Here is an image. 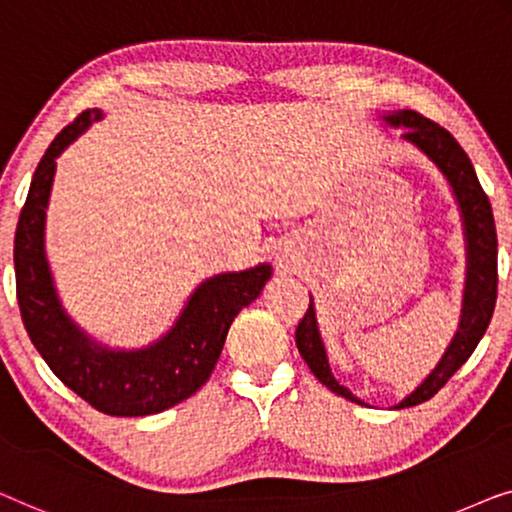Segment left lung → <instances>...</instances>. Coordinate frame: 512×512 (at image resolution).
<instances>
[{
	"label": "left lung",
	"instance_id": "left-lung-1",
	"mask_svg": "<svg viewBox=\"0 0 512 512\" xmlns=\"http://www.w3.org/2000/svg\"><path fill=\"white\" fill-rule=\"evenodd\" d=\"M378 118L385 122L390 129H403L401 141L413 146L415 150L427 157L434 167L441 171L445 181H448L452 197L457 201L459 218L464 227V248H466V278H464V294H462V315H459V327L452 336L443 357L431 369L427 378L415 387L413 392L406 394L394 408H410L417 403L429 401L455 373L462 369V364L473 355L475 345L485 336L492 320L496 306V227L492 204H489L487 194L482 192L478 176L464 153L448 129H443L436 122H431L424 115L399 109V111H383ZM297 348L299 355L304 357L308 369L322 385L338 397L348 399L359 406H366L362 399H357L348 387H343L334 378L329 366L327 348L322 341L318 315H315V304L311 297V306L304 315V320L297 327Z\"/></svg>",
	"mask_w": 512,
	"mask_h": 512
}]
</instances>
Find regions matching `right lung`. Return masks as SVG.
<instances>
[{
  "mask_svg": "<svg viewBox=\"0 0 512 512\" xmlns=\"http://www.w3.org/2000/svg\"><path fill=\"white\" fill-rule=\"evenodd\" d=\"M102 118V109L83 111L55 136L34 171L13 241L16 292L34 348L69 390L106 415L143 417L192 397L211 378L234 318L259 297L273 269L257 264L206 278L174 325L141 348H111L88 334L57 294L46 255V211L57 157Z\"/></svg>",
  "mask_w": 512,
  "mask_h": 512,
  "instance_id": "add662e5",
  "label": "right lung"
}]
</instances>
